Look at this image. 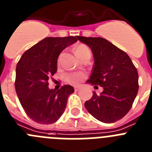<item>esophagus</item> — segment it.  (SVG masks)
<instances>
[{"label": "esophagus", "instance_id": "34e87169", "mask_svg": "<svg viewBox=\"0 0 152 152\" xmlns=\"http://www.w3.org/2000/svg\"><path fill=\"white\" fill-rule=\"evenodd\" d=\"M74 89H75V91H78V90L80 89V86H76V87H74Z\"/></svg>", "mask_w": 152, "mask_h": 152}]
</instances>
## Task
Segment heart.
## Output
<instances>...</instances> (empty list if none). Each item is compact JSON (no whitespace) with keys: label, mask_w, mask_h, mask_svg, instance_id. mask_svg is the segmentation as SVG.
<instances>
[{"label":"heart","mask_w":152,"mask_h":152,"mask_svg":"<svg viewBox=\"0 0 152 152\" xmlns=\"http://www.w3.org/2000/svg\"><path fill=\"white\" fill-rule=\"evenodd\" d=\"M75 52L77 55L81 59L83 56L87 53H90V50L86 45L80 44L75 48ZM85 77V75L82 72H68L65 75L64 78L65 81L69 83L73 84V85H77L81 82V80Z\"/></svg>","instance_id":"1"}]
</instances>
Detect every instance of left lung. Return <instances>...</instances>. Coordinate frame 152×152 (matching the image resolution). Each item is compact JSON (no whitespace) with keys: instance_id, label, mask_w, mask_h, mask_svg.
<instances>
[{"instance_id":"8db88e82","label":"left lung","mask_w":152,"mask_h":152,"mask_svg":"<svg viewBox=\"0 0 152 152\" xmlns=\"http://www.w3.org/2000/svg\"><path fill=\"white\" fill-rule=\"evenodd\" d=\"M77 38L91 49L94 65L87 83L103 87L97 95L93 92L85 108L96 119L106 124L116 122L132 108L139 90V75L130 56L102 37Z\"/></svg>"}]
</instances>
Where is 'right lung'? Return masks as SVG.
<instances>
[{"mask_svg":"<svg viewBox=\"0 0 152 152\" xmlns=\"http://www.w3.org/2000/svg\"><path fill=\"white\" fill-rule=\"evenodd\" d=\"M76 37H46L26 50L18 62L16 93L26 115L37 123H55L64 113L69 95L74 93L70 85L50 90L48 80L56 72L59 54L76 42Z\"/></svg>","mask_w":152,"mask_h":152,"instance_id":"1","label":"right lung"}]
</instances>
